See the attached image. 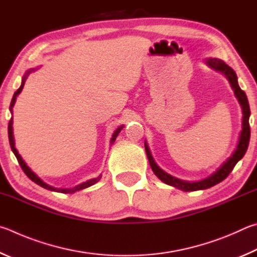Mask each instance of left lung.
<instances>
[{
	"mask_svg": "<svg viewBox=\"0 0 257 257\" xmlns=\"http://www.w3.org/2000/svg\"><path fill=\"white\" fill-rule=\"evenodd\" d=\"M206 63H208L211 67H213L214 70L220 71V72H222V73L226 74V76L229 80V82H230L231 87L233 89V91H235L236 97L238 98V101H239V103L241 105L242 114H244V116H242V130H241V133L239 137V143H238L236 151L233 152L230 158H229L226 163H224L213 175H211L210 177L205 178V179H203V181H200V182L188 183V182L179 181V179L170 176V175H168L167 173H165L163 169H160L158 166H157V164L155 163L154 158H152V156L149 151V148L145 146L151 168H152V170H154V173L157 175V176H158V178H160L164 183L168 184V185L177 187V188H179V190L185 191V192L206 190V188L217 185V184H219L220 182H222L224 178H227L228 175L232 172V169L236 166V164L246 154L247 148H248V145H249V139H250L249 103H248V100H247L246 93L242 91V90L239 88V85H238L236 72L233 71L230 66H228L223 61L217 60V58H209Z\"/></svg>",
	"mask_w": 257,
	"mask_h": 257,
	"instance_id": "8db88e82",
	"label": "left lung"
}]
</instances>
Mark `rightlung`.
<instances>
[{
  "instance_id": "1",
  "label": "right lung",
  "mask_w": 257,
  "mask_h": 257,
  "mask_svg": "<svg viewBox=\"0 0 257 257\" xmlns=\"http://www.w3.org/2000/svg\"><path fill=\"white\" fill-rule=\"evenodd\" d=\"M30 72H31V71H28V72H27L26 75L24 76V79H22V83H21V85H20V88L17 90V91L15 92V94H13V98H12L11 103H10V110H11V112H12V107H13V105H15V102H16L17 96H18V94H19V93L21 92V90H22V88H24V84H25V82H26V79H27V76L29 75ZM121 128H123V126H120V127L117 128L116 131L114 132V134H112V138H111V141H110L111 143L116 140V137L118 136V133L120 132V130H121ZM8 133H9V141H10L11 149H12V151H13V154H15V156L17 157V159H18V163H19V165H20V167L22 168V170H24L25 174H26L27 176H28L30 179H31V181L35 182L36 184H37V185L42 186V187H44V188H46V190H51V191H55V192H60V193H74V192H76V191L83 190V188H87V187H89V186L93 185V184H96V183L99 181V179L101 178V175H99V176H98L97 178L90 179V181L85 182V183H82V184H80V185L75 186V187H73V188H60V190H58V188H54V187H52V186H49V185H47L46 183H44V182L42 181V179H40L39 177L36 176V175H35L33 172H31L30 168L28 167V166H27V165L25 164V161L22 160V158H21V157H20V155L18 154V151H17V149H16V148H15V140H13V131H12V118L10 119V121H9V126H8Z\"/></svg>"
}]
</instances>
